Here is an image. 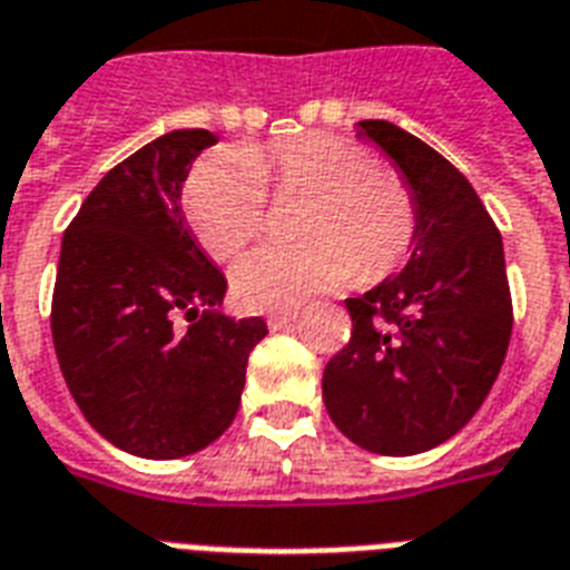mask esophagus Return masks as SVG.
I'll list each match as a JSON object with an SVG mask.
<instances>
[{
  "label": "esophagus",
  "instance_id": "esophagus-1",
  "mask_svg": "<svg viewBox=\"0 0 570 570\" xmlns=\"http://www.w3.org/2000/svg\"><path fill=\"white\" fill-rule=\"evenodd\" d=\"M294 321H297V308H285V312L267 314V326H271V330H282V326H288V323Z\"/></svg>",
  "mask_w": 570,
  "mask_h": 570
}]
</instances>
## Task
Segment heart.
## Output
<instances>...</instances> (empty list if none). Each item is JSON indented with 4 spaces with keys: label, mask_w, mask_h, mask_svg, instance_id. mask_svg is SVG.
I'll use <instances>...</instances> for the list:
<instances>
[{
    "label": "heart",
    "mask_w": 570,
    "mask_h": 570,
    "mask_svg": "<svg viewBox=\"0 0 570 570\" xmlns=\"http://www.w3.org/2000/svg\"><path fill=\"white\" fill-rule=\"evenodd\" d=\"M267 194L282 203L303 199L294 217L303 240L262 247L235 264V297L256 312L294 308L356 271L364 285L382 282L417 244L421 214L412 185L373 161L362 144L326 131L206 158L185 181L181 206L208 256L232 258L264 229Z\"/></svg>",
    "instance_id": "obj_1"
}]
</instances>
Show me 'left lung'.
Here are the masks:
<instances>
[{
    "mask_svg": "<svg viewBox=\"0 0 570 570\" xmlns=\"http://www.w3.org/2000/svg\"><path fill=\"white\" fill-rule=\"evenodd\" d=\"M412 185L421 214L406 267L347 299L353 335L323 371V403L382 456L439 448L489 397L512 335L503 238L471 181L389 120L356 122Z\"/></svg>",
    "mask_w": 570,
    "mask_h": 570,
    "instance_id": "8db88e82",
    "label": "left lung"
}]
</instances>
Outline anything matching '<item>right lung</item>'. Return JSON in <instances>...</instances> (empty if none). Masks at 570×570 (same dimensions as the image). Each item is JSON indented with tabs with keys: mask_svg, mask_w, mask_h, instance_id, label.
Listing matches in <instances>:
<instances>
[{
	"mask_svg": "<svg viewBox=\"0 0 570 570\" xmlns=\"http://www.w3.org/2000/svg\"><path fill=\"white\" fill-rule=\"evenodd\" d=\"M214 140L176 129L138 149L105 173L61 240L52 341L63 380L90 426L140 459L190 456L220 439L267 335L262 317L217 312L226 276L179 206L190 161Z\"/></svg>",
	"mask_w": 570,
	"mask_h": 570,
	"instance_id": "obj_1",
	"label": "right lung"
}]
</instances>
